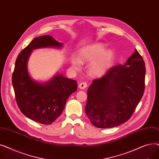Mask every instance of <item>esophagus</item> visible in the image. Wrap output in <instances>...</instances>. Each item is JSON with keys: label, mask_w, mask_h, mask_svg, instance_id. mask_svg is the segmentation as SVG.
Listing matches in <instances>:
<instances>
[{"label": "esophagus", "mask_w": 159, "mask_h": 159, "mask_svg": "<svg viewBox=\"0 0 159 159\" xmlns=\"http://www.w3.org/2000/svg\"><path fill=\"white\" fill-rule=\"evenodd\" d=\"M79 87L81 89H84L87 87V84L86 82H82V83H80V84H79Z\"/></svg>", "instance_id": "1"}]
</instances>
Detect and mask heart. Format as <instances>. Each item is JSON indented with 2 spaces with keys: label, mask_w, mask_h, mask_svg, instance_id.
I'll return each instance as SVG.
<instances>
[{
  "label": "heart",
  "mask_w": 159,
  "mask_h": 159,
  "mask_svg": "<svg viewBox=\"0 0 159 159\" xmlns=\"http://www.w3.org/2000/svg\"><path fill=\"white\" fill-rule=\"evenodd\" d=\"M112 53L106 51L101 44H95L83 49L80 53V59L73 58L74 68L79 69L81 62H93L89 66V72L94 76L104 75L111 65Z\"/></svg>",
  "instance_id": "b5f03b06"
}]
</instances>
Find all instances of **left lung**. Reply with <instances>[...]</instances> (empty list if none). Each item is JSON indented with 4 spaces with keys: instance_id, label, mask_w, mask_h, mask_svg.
Returning <instances> with one entry per match:
<instances>
[{
    "instance_id": "1",
    "label": "left lung",
    "mask_w": 159,
    "mask_h": 159,
    "mask_svg": "<svg viewBox=\"0 0 159 159\" xmlns=\"http://www.w3.org/2000/svg\"><path fill=\"white\" fill-rule=\"evenodd\" d=\"M145 63L137 49L124 65L92 81L85 112L93 126L111 128L128 121L144 94Z\"/></svg>"
}]
</instances>
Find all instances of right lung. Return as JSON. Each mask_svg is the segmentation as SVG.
<instances>
[{
	"instance_id": "obj_1",
	"label": "right lung",
	"mask_w": 159,
	"mask_h": 159,
	"mask_svg": "<svg viewBox=\"0 0 159 159\" xmlns=\"http://www.w3.org/2000/svg\"><path fill=\"white\" fill-rule=\"evenodd\" d=\"M63 44L50 35L35 38L19 54L12 75L16 103L29 119L43 124H51L63 111L67 99L77 89V81L61 74L47 82L33 80L28 70V58L33 49L62 48Z\"/></svg>"
}]
</instances>
